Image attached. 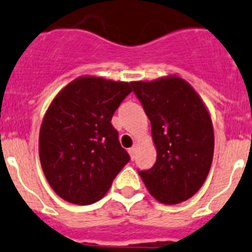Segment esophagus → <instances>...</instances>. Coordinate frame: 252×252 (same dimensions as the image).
Listing matches in <instances>:
<instances>
[{
  "instance_id": "obj_1",
  "label": "esophagus",
  "mask_w": 252,
  "mask_h": 252,
  "mask_svg": "<svg viewBox=\"0 0 252 252\" xmlns=\"http://www.w3.org/2000/svg\"><path fill=\"white\" fill-rule=\"evenodd\" d=\"M135 152H136V147H132L128 149V153H130V156L132 159H134V157H135Z\"/></svg>"
}]
</instances>
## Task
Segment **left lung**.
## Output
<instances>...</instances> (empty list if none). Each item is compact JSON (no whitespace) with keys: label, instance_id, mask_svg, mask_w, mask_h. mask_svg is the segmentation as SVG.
I'll list each match as a JSON object with an SVG mask.
<instances>
[{"label":"left lung","instance_id":"obj_1","mask_svg":"<svg viewBox=\"0 0 252 252\" xmlns=\"http://www.w3.org/2000/svg\"><path fill=\"white\" fill-rule=\"evenodd\" d=\"M152 125L157 160L139 171L152 196L163 204L190 199L203 186L214 153V132L203 100L177 76L131 83Z\"/></svg>","mask_w":252,"mask_h":252}]
</instances>
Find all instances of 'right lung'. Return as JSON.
Instances as JSON below:
<instances>
[{
    "instance_id": "1",
    "label": "right lung",
    "mask_w": 252,
    "mask_h": 252,
    "mask_svg": "<svg viewBox=\"0 0 252 252\" xmlns=\"http://www.w3.org/2000/svg\"><path fill=\"white\" fill-rule=\"evenodd\" d=\"M131 84L84 76L57 94L43 118L39 158L55 192L89 205L104 196L130 160L111 124Z\"/></svg>"
}]
</instances>
